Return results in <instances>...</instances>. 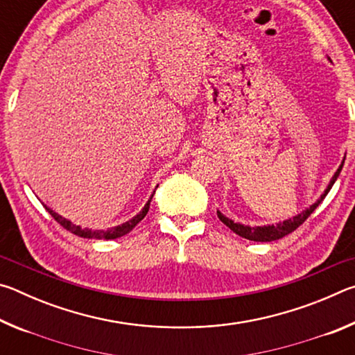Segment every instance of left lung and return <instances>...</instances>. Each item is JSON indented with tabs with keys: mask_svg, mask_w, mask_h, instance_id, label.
Segmentation results:
<instances>
[{
	"mask_svg": "<svg viewBox=\"0 0 355 355\" xmlns=\"http://www.w3.org/2000/svg\"><path fill=\"white\" fill-rule=\"evenodd\" d=\"M343 164H345V159L343 163H341V166L336 169V172L334 173L332 180H330V183L327 186V189L324 191V194L318 199L313 205H311L310 208L305 209V211H302L297 216H294L293 219H288V220H284L280 222V224L277 225H264V227H249V225H243V224H238V222H233L232 219L225 218L224 214H222L220 211H218V218L224 222V224L230 228L232 232H235L236 235H239L241 238H245L249 239V241H260V243H268V241H275V239H280L284 238L286 235H290L291 232L296 230V228L299 225H302L305 219L309 218V216L315 211L316 207L320 205V203L324 200V197L327 196V192L332 189V186L335 183V180L338 178L341 169H343Z\"/></svg>",
	"mask_w": 355,
	"mask_h": 355,
	"instance_id": "8db88e82",
	"label": "left lung"
}]
</instances>
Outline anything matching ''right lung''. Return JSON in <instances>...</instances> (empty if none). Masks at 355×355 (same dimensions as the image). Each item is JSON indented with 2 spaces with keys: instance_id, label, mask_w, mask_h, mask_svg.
Returning a JSON list of instances; mask_svg holds the SVG:
<instances>
[{
  "instance_id": "add662e5",
  "label": "right lung",
  "mask_w": 355,
  "mask_h": 355,
  "mask_svg": "<svg viewBox=\"0 0 355 355\" xmlns=\"http://www.w3.org/2000/svg\"><path fill=\"white\" fill-rule=\"evenodd\" d=\"M152 197H153V194H152ZM152 197H150L148 202L146 203V207L142 208V211H141L139 214H136L135 218L131 219V220L125 222V224H122V225L107 228V230H95V232L87 230V228H81L80 225L71 224L70 220L64 219L62 216H59L58 213L53 211V209H50L48 207H45V208H46V211L50 213V214L53 216V218H55V220L58 222V224H61V225L65 228V230L71 232V233H73V235H76V236H81V238H95V239H116V238H120V236L127 235V233H130L131 230H133V228H135L137 224H139V222H141L144 218H146V214L148 213V208H150V202H152Z\"/></svg>"
}]
</instances>
